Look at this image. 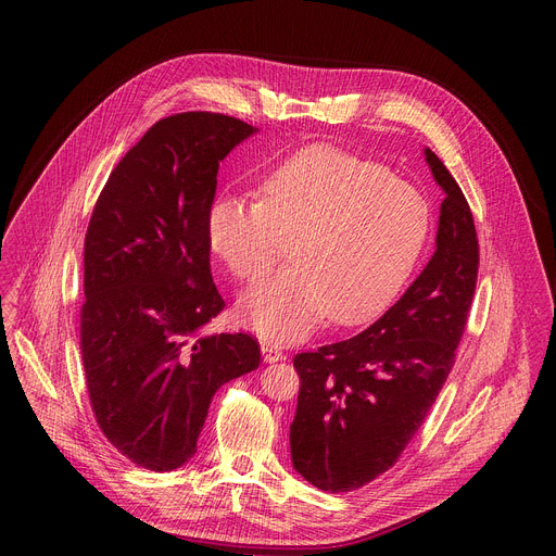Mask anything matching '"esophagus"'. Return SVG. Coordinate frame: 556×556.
<instances>
[{
	"instance_id": "1",
	"label": "esophagus",
	"mask_w": 556,
	"mask_h": 556,
	"mask_svg": "<svg viewBox=\"0 0 556 556\" xmlns=\"http://www.w3.org/2000/svg\"><path fill=\"white\" fill-rule=\"evenodd\" d=\"M262 356H264V363L286 361V354L281 350H277L273 343H262Z\"/></svg>"
}]
</instances>
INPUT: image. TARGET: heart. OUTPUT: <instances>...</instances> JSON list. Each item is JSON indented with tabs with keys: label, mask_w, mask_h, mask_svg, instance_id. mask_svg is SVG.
I'll return each mask as SVG.
<instances>
[{
	"label": "heart",
	"mask_w": 556,
	"mask_h": 556,
	"mask_svg": "<svg viewBox=\"0 0 556 556\" xmlns=\"http://www.w3.org/2000/svg\"><path fill=\"white\" fill-rule=\"evenodd\" d=\"M429 204L380 165L312 147L277 167L262 200L226 191L206 215L213 253L244 281L264 277L290 240V266L244 292L242 321L275 343H296L330 314L354 321L380 307L416 266Z\"/></svg>",
	"instance_id": "1"
}]
</instances>
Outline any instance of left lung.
Masks as SVG:
<instances>
[{
	"label": "left lung",
	"instance_id": "1",
	"mask_svg": "<svg viewBox=\"0 0 556 556\" xmlns=\"http://www.w3.org/2000/svg\"><path fill=\"white\" fill-rule=\"evenodd\" d=\"M425 161L444 191L425 270L367 330L294 356L301 389L290 457L301 478L328 493L356 491L401 457L446 382L466 326L478 235L462 189L429 147Z\"/></svg>",
	"mask_w": 556,
	"mask_h": 556
}]
</instances>
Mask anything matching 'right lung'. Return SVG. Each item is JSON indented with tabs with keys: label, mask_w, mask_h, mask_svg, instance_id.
<instances>
[{
	"label": "right lung",
	"mask_w": 556,
	"mask_h": 556,
	"mask_svg": "<svg viewBox=\"0 0 556 556\" xmlns=\"http://www.w3.org/2000/svg\"><path fill=\"white\" fill-rule=\"evenodd\" d=\"M257 127L224 114L157 121L112 172L86 235L81 352L105 438L165 472L198 451L215 391L260 367L249 334H204L224 307L206 215L224 157Z\"/></svg>",
	"instance_id": "1"
}]
</instances>
